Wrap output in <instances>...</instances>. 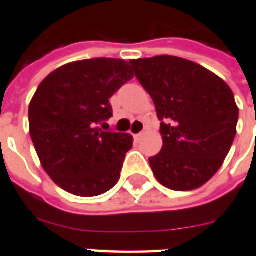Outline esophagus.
I'll list each match as a JSON object with an SVG mask.
<instances>
[{"label":"esophagus","instance_id":"34e87169","mask_svg":"<svg viewBox=\"0 0 256 256\" xmlns=\"http://www.w3.org/2000/svg\"><path fill=\"white\" fill-rule=\"evenodd\" d=\"M142 136H143V133H137V134H134V138H136V140H138V138H140Z\"/></svg>","mask_w":256,"mask_h":256}]
</instances>
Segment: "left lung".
Listing matches in <instances>:
<instances>
[{
    "label": "left lung",
    "instance_id": "8db88e82",
    "mask_svg": "<svg viewBox=\"0 0 256 256\" xmlns=\"http://www.w3.org/2000/svg\"><path fill=\"white\" fill-rule=\"evenodd\" d=\"M137 80L154 102L163 147L148 158L160 184L190 191L222 166L236 134L238 108L221 78L177 56L130 60Z\"/></svg>",
    "mask_w": 256,
    "mask_h": 256
}]
</instances>
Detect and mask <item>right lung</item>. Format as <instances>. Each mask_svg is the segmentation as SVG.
<instances>
[{"mask_svg":"<svg viewBox=\"0 0 256 256\" xmlns=\"http://www.w3.org/2000/svg\"><path fill=\"white\" fill-rule=\"evenodd\" d=\"M123 59L93 58L60 66L38 86L30 104V133L44 170L79 197L109 191L120 178L128 133L108 130L109 99L133 79Z\"/></svg>","mask_w":256,"mask_h":256,"instance_id":"add662e5","label":"right lung"}]
</instances>
